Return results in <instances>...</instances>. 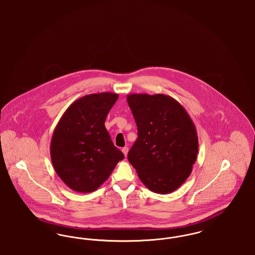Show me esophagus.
I'll return each mask as SVG.
<instances>
[{"label": "esophagus", "mask_w": 255, "mask_h": 255, "mask_svg": "<svg viewBox=\"0 0 255 255\" xmlns=\"http://www.w3.org/2000/svg\"><path fill=\"white\" fill-rule=\"evenodd\" d=\"M128 150H129V149H128V147H123V148H122V153L124 154V156H125V157H126V156H127V154H128Z\"/></svg>", "instance_id": "34e87169"}]
</instances>
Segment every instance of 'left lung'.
Instances as JSON below:
<instances>
[{"mask_svg":"<svg viewBox=\"0 0 255 255\" xmlns=\"http://www.w3.org/2000/svg\"><path fill=\"white\" fill-rule=\"evenodd\" d=\"M127 102L137 127L128 160L146 187L158 194L178 189L198 155L194 123L182 104L163 94H130Z\"/></svg>","mask_w":255,"mask_h":255,"instance_id":"1","label":"left lung"}]
</instances>
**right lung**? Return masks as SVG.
Here are the masks:
<instances>
[{"mask_svg": "<svg viewBox=\"0 0 255 255\" xmlns=\"http://www.w3.org/2000/svg\"><path fill=\"white\" fill-rule=\"evenodd\" d=\"M118 98V94L109 92L78 98L64 112L53 131L51 162L73 191H96L124 158L104 125Z\"/></svg>", "mask_w": 255, "mask_h": 255, "instance_id": "1", "label": "right lung"}]
</instances>
